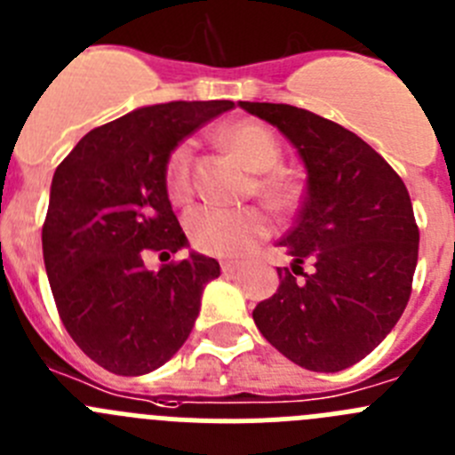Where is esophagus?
I'll list each match as a JSON object with an SVG mask.
<instances>
[{
  "label": "esophagus",
  "instance_id": "1",
  "mask_svg": "<svg viewBox=\"0 0 455 455\" xmlns=\"http://www.w3.org/2000/svg\"><path fill=\"white\" fill-rule=\"evenodd\" d=\"M241 268V264L239 261H223V264H220V270H223L225 275H232V273H236V270Z\"/></svg>",
  "mask_w": 455,
  "mask_h": 455
}]
</instances>
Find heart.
<instances>
[{
    "mask_svg": "<svg viewBox=\"0 0 455 455\" xmlns=\"http://www.w3.org/2000/svg\"><path fill=\"white\" fill-rule=\"evenodd\" d=\"M220 144L252 173H261L255 182L257 194L266 205L275 212H286L295 205L299 187L277 169L282 162V146L270 128L259 122H236L219 131ZM191 166H194V144L189 140L171 151L166 160V191L173 203H187L194 191L191 182ZM185 230L191 245L200 252L212 257L245 255L261 236L268 232L266 216L255 207H239V210H223V207H196L187 214Z\"/></svg>",
    "mask_w": 455,
    "mask_h": 455,
    "instance_id": "b5f03b06",
    "label": "heart"
}]
</instances>
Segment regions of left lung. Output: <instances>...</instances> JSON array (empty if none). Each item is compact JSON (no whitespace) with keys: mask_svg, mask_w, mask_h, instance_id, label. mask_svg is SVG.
Masks as SVG:
<instances>
[{"mask_svg":"<svg viewBox=\"0 0 455 455\" xmlns=\"http://www.w3.org/2000/svg\"><path fill=\"white\" fill-rule=\"evenodd\" d=\"M239 106L273 124L307 169L298 220L279 241L293 264L277 268V293L252 318L293 363L339 372L368 356L406 309L419 245L411 196L347 128L286 103Z\"/></svg>","mask_w":455,"mask_h":455,"instance_id":"1","label":"left lung"}]
</instances>
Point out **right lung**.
Masks as SVG:
<instances>
[{"label": "right lung", "mask_w": 455, "mask_h": 455, "mask_svg": "<svg viewBox=\"0 0 455 455\" xmlns=\"http://www.w3.org/2000/svg\"><path fill=\"white\" fill-rule=\"evenodd\" d=\"M232 101L144 106L87 132L58 164L43 225V255L74 343L124 377L164 365L189 339L200 295L220 266L189 252L160 270L146 252H178L187 236L166 191V160Z\"/></svg>", "instance_id": "right-lung-1"}]
</instances>
